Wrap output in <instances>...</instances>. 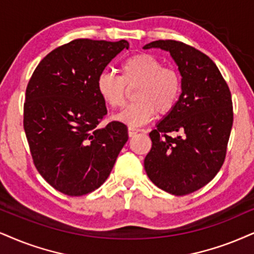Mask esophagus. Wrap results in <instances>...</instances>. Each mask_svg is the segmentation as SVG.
<instances>
[{"instance_id":"obj_1","label":"esophagus","mask_w":254,"mask_h":254,"mask_svg":"<svg viewBox=\"0 0 254 254\" xmlns=\"http://www.w3.org/2000/svg\"><path fill=\"white\" fill-rule=\"evenodd\" d=\"M140 129H137V128H134V127H128V135L129 136H134L136 133H139Z\"/></svg>"}]
</instances>
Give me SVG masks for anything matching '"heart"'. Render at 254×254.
<instances>
[{"label": "heart", "instance_id": "heart-1", "mask_svg": "<svg viewBox=\"0 0 254 254\" xmlns=\"http://www.w3.org/2000/svg\"><path fill=\"white\" fill-rule=\"evenodd\" d=\"M120 76L102 71L96 80V90L106 105L122 108L127 102L128 89L134 93L135 103L118 115V120L139 127L158 113L165 117L174 111L183 93V79L175 68L162 67V62L148 53H136L120 64Z\"/></svg>", "mask_w": 254, "mask_h": 254}]
</instances>
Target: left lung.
Here are the masks:
<instances>
[{"mask_svg":"<svg viewBox=\"0 0 254 254\" xmlns=\"http://www.w3.org/2000/svg\"><path fill=\"white\" fill-rule=\"evenodd\" d=\"M170 52L183 76L174 111L149 133L152 148L145 170L159 189L186 195L207 185L220 171L233 124L230 88L207 55L184 42L153 41L143 49Z\"/></svg>","mask_w":254,"mask_h":254,"instance_id":"1","label":"left lung"}]
</instances>
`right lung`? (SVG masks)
<instances>
[{"mask_svg":"<svg viewBox=\"0 0 254 254\" xmlns=\"http://www.w3.org/2000/svg\"><path fill=\"white\" fill-rule=\"evenodd\" d=\"M128 47L126 40H73L49 53L31 75L24 132L36 170L59 192L80 196L99 189L127 142L122 122L99 127L107 108L96 80Z\"/></svg>","mask_w":254,"mask_h":254,"instance_id":"add662e5","label":"right lung"}]
</instances>
